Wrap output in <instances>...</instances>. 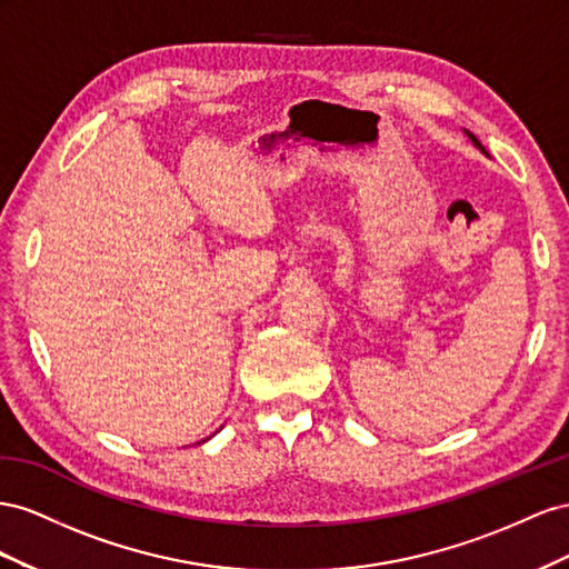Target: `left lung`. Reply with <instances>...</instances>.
<instances>
[{
  "label": "left lung",
  "mask_w": 569,
  "mask_h": 569,
  "mask_svg": "<svg viewBox=\"0 0 569 569\" xmlns=\"http://www.w3.org/2000/svg\"><path fill=\"white\" fill-rule=\"evenodd\" d=\"M465 133H467V138H469V140H472V142H475V148H479V150H481V152L486 154V150H483V144H481V142L477 140V136H472V133H469V131H465Z\"/></svg>",
  "instance_id": "obj_1"
}]
</instances>
